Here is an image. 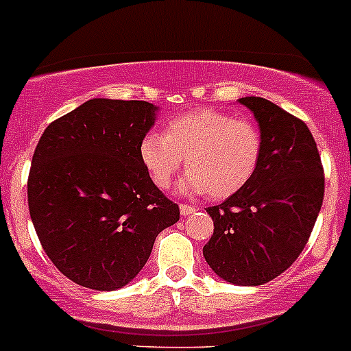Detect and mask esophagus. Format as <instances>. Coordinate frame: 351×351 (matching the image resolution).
Listing matches in <instances>:
<instances>
[{
	"instance_id": "esophagus-1",
	"label": "esophagus",
	"mask_w": 351,
	"mask_h": 351,
	"mask_svg": "<svg viewBox=\"0 0 351 351\" xmlns=\"http://www.w3.org/2000/svg\"><path fill=\"white\" fill-rule=\"evenodd\" d=\"M197 210V208L193 207V205H181V215H189V214H193V212Z\"/></svg>"
}]
</instances>
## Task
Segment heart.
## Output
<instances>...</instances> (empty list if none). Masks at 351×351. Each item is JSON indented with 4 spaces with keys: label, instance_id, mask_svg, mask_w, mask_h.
Masks as SVG:
<instances>
[{
    "label": "heart",
    "instance_id": "heart-1",
    "mask_svg": "<svg viewBox=\"0 0 351 351\" xmlns=\"http://www.w3.org/2000/svg\"><path fill=\"white\" fill-rule=\"evenodd\" d=\"M263 136L256 123L219 109H193L170 118L165 132H147L139 158L151 182L169 189L186 158L188 173L179 188L223 200L242 191L256 176Z\"/></svg>",
    "mask_w": 351,
    "mask_h": 351
}]
</instances>
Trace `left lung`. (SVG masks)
Instances as JSON below:
<instances>
[{
    "mask_svg": "<svg viewBox=\"0 0 351 351\" xmlns=\"http://www.w3.org/2000/svg\"><path fill=\"white\" fill-rule=\"evenodd\" d=\"M263 136L252 181L208 207L214 234L204 257L237 285H263L284 273L310 239L324 200V169L306 123L263 97H242Z\"/></svg>",
    "mask_w": 351,
    "mask_h": 351,
    "instance_id": "obj_1",
    "label": "left lung"
}]
</instances>
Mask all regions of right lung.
Masks as SVG:
<instances>
[{
    "mask_svg": "<svg viewBox=\"0 0 351 351\" xmlns=\"http://www.w3.org/2000/svg\"><path fill=\"white\" fill-rule=\"evenodd\" d=\"M156 111L146 101L90 99L51 121L34 149L29 214L50 261L82 287L127 285L160 231L179 221L139 158Z\"/></svg>",
    "mask_w": 351,
    "mask_h": 351,
    "instance_id": "1",
    "label": "right lung"
}]
</instances>
